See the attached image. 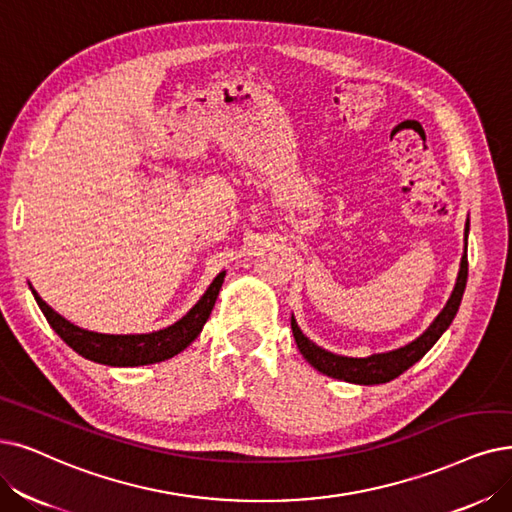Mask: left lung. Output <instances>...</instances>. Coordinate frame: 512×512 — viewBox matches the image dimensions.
<instances>
[{
    "label": "left lung",
    "instance_id": "left-lung-1",
    "mask_svg": "<svg viewBox=\"0 0 512 512\" xmlns=\"http://www.w3.org/2000/svg\"><path fill=\"white\" fill-rule=\"evenodd\" d=\"M466 248H468V220L464 227V254L460 260V271H458L454 292H452V296H449L447 304L443 306V311L435 317V321L428 325L426 330L410 344L399 346V349H395V351L376 353L370 357H344V355H336L332 351H325L311 338H306L292 315V332H294V340L298 344V351L302 353V357L306 361L315 367L317 372L330 376V378H336V380L361 384V386L384 384V382L395 380L405 370H410L414 363H418L428 351H431L447 327L452 325V321L460 309V302H462L464 288H466V279H468Z\"/></svg>",
    "mask_w": 512,
    "mask_h": 512
}]
</instances>
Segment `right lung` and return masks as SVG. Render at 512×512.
<instances>
[{
	"label": "right lung",
	"instance_id": "right-lung-1",
	"mask_svg": "<svg viewBox=\"0 0 512 512\" xmlns=\"http://www.w3.org/2000/svg\"><path fill=\"white\" fill-rule=\"evenodd\" d=\"M227 271H220L210 288L203 292V296L195 302L193 309L180 317L176 323L163 327V330L149 332V334H100L92 330H84L63 315H58L46 300H42L33 285L29 283L31 294L39 309L46 315L52 330L63 338L75 353L86 357L94 363L107 365V367H138V365H151L172 359L180 351H185L187 346L201 334L203 325H206L218 292L222 288V281Z\"/></svg>",
	"mask_w": 512,
	"mask_h": 512
}]
</instances>
